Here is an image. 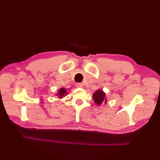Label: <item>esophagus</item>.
<instances>
[{
  "label": "esophagus",
  "mask_w": 160,
  "mask_h": 160,
  "mask_svg": "<svg viewBox=\"0 0 160 160\" xmlns=\"http://www.w3.org/2000/svg\"><path fill=\"white\" fill-rule=\"evenodd\" d=\"M76 87L78 88H82L84 87V85H83V84H82V83H77Z\"/></svg>",
  "instance_id": "1"
}]
</instances>
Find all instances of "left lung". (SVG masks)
Here are the masks:
<instances>
[{"label":"left lung","instance_id":"8db88e82","mask_svg":"<svg viewBox=\"0 0 160 160\" xmlns=\"http://www.w3.org/2000/svg\"><path fill=\"white\" fill-rule=\"evenodd\" d=\"M93 99L94 100V102L98 105H100L102 102H107L105 93L102 90H97L93 94Z\"/></svg>","mask_w":160,"mask_h":160}]
</instances>
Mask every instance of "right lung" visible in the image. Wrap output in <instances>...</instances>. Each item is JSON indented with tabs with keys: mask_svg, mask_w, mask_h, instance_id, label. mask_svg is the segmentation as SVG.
I'll list each match as a JSON object with an SVG mask.
<instances>
[{
	"mask_svg": "<svg viewBox=\"0 0 160 160\" xmlns=\"http://www.w3.org/2000/svg\"><path fill=\"white\" fill-rule=\"evenodd\" d=\"M66 94H67V90L64 89V88H61V89H60V90L58 91V94L57 95H58L59 97L60 98H62V96H66Z\"/></svg>",
	"mask_w": 160,
	"mask_h": 160,
	"instance_id": "add662e5",
	"label": "right lung"
}]
</instances>
